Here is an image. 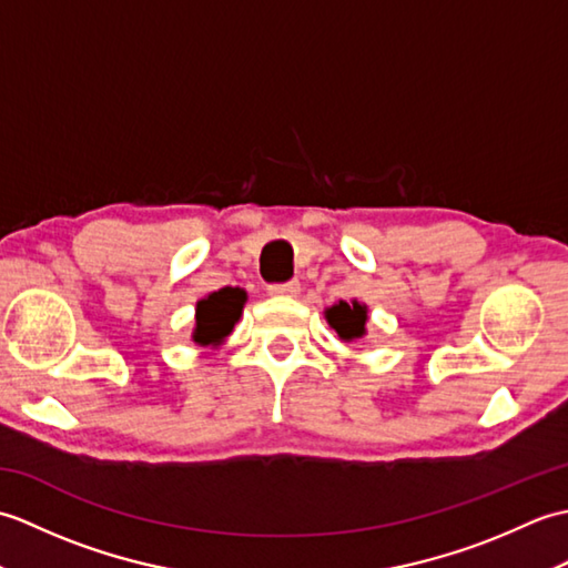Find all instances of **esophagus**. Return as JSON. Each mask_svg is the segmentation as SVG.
<instances>
[{
  "label": "esophagus",
  "mask_w": 568,
  "mask_h": 568,
  "mask_svg": "<svg viewBox=\"0 0 568 568\" xmlns=\"http://www.w3.org/2000/svg\"><path fill=\"white\" fill-rule=\"evenodd\" d=\"M268 293L277 295V297H293L300 293V283L297 281H285V283H271L268 285Z\"/></svg>",
  "instance_id": "1"
}]
</instances>
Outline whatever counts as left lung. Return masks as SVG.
<instances>
[{"label": "left lung", "instance_id": "left-lung-1", "mask_svg": "<svg viewBox=\"0 0 568 568\" xmlns=\"http://www.w3.org/2000/svg\"><path fill=\"white\" fill-rule=\"evenodd\" d=\"M327 322L332 324V329H336V334L342 336L344 342L352 339H361L366 332V307L358 303H342L334 305L327 310Z\"/></svg>", "mask_w": 568, "mask_h": 568}]
</instances>
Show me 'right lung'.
Here are the masks:
<instances>
[{"label": "right lung", "instance_id": "add662e5", "mask_svg": "<svg viewBox=\"0 0 568 568\" xmlns=\"http://www.w3.org/2000/svg\"><path fill=\"white\" fill-rule=\"evenodd\" d=\"M246 303V293L239 287H222L220 293H212L197 303V327L192 339L197 344H220L224 336L234 329V322L241 315V307Z\"/></svg>", "mask_w": 568, "mask_h": 568}]
</instances>
